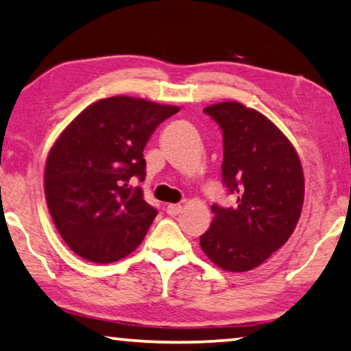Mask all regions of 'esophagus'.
Returning a JSON list of instances; mask_svg holds the SVG:
<instances>
[{"instance_id":"34e87169","label":"esophagus","mask_w":351,"mask_h":351,"mask_svg":"<svg viewBox=\"0 0 351 351\" xmlns=\"http://www.w3.org/2000/svg\"><path fill=\"white\" fill-rule=\"evenodd\" d=\"M181 204H169V206H167V214H169V215H178V214H180L181 213Z\"/></svg>"}]
</instances>
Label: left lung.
<instances>
[{"instance_id":"8db88e82","label":"left lung","mask_w":351,"mask_h":351,"mask_svg":"<svg viewBox=\"0 0 351 351\" xmlns=\"http://www.w3.org/2000/svg\"><path fill=\"white\" fill-rule=\"evenodd\" d=\"M223 132V184L236 203L213 204L199 245L215 265L247 271L287 242L298 223L304 176L289 138L258 110L236 101L204 108Z\"/></svg>"}]
</instances>
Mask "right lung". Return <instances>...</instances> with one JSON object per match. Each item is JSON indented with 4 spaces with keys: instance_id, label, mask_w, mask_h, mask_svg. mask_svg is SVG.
<instances>
[{
    "instance_id": "right-lung-1",
    "label": "right lung",
    "mask_w": 351,
    "mask_h": 351,
    "mask_svg": "<svg viewBox=\"0 0 351 351\" xmlns=\"http://www.w3.org/2000/svg\"><path fill=\"white\" fill-rule=\"evenodd\" d=\"M176 106L110 97L86 108L49 149L45 197L70 250L110 264L141 245L154 217L136 180H145L143 148Z\"/></svg>"
}]
</instances>
